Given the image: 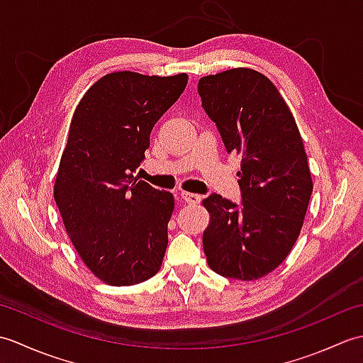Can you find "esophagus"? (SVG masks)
Returning <instances> with one entry per match:
<instances>
[{
    "label": "esophagus",
    "mask_w": 363,
    "mask_h": 363,
    "mask_svg": "<svg viewBox=\"0 0 363 363\" xmlns=\"http://www.w3.org/2000/svg\"><path fill=\"white\" fill-rule=\"evenodd\" d=\"M179 195H181V198L184 199V201H186L190 206H196V204L201 203V196H199V195L189 194V191H181Z\"/></svg>",
    "instance_id": "1"
}]
</instances>
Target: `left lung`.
<instances>
[{"label":"left lung","instance_id":"obj_1","mask_svg":"<svg viewBox=\"0 0 363 363\" xmlns=\"http://www.w3.org/2000/svg\"><path fill=\"white\" fill-rule=\"evenodd\" d=\"M198 94L228 152L242 156V203L207 196V264L220 276L256 281L289 256L303 228L312 176L296 121L279 90L251 68L199 79Z\"/></svg>","mask_w":363,"mask_h":363}]
</instances>
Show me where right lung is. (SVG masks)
<instances>
[{"label": "right lung", "instance_id": "1", "mask_svg": "<svg viewBox=\"0 0 363 363\" xmlns=\"http://www.w3.org/2000/svg\"><path fill=\"white\" fill-rule=\"evenodd\" d=\"M186 73L115 72L82 96L60 159L54 199L82 262L121 287L156 274L174 209L169 191L137 181L150 134L187 86Z\"/></svg>", "mask_w": 363, "mask_h": 363}]
</instances>
